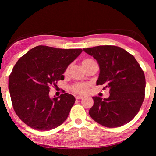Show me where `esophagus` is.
<instances>
[{"mask_svg": "<svg viewBox=\"0 0 156 156\" xmlns=\"http://www.w3.org/2000/svg\"><path fill=\"white\" fill-rule=\"evenodd\" d=\"M82 98H83V97H82V96H76V99H77V100L78 99L79 100V99H82Z\"/></svg>", "mask_w": 156, "mask_h": 156, "instance_id": "1", "label": "esophagus"}]
</instances>
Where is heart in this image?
Listing matches in <instances>:
<instances>
[{
	"instance_id": "1",
	"label": "heart",
	"mask_w": 156,
	"mask_h": 156,
	"mask_svg": "<svg viewBox=\"0 0 156 156\" xmlns=\"http://www.w3.org/2000/svg\"><path fill=\"white\" fill-rule=\"evenodd\" d=\"M93 62H95L91 59H85L82 61V65L83 66L84 65H87V64H90V63H93ZM69 67L66 68L64 72V74H68L69 72ZM89 86H90V84L88 83H87V82H77V83L72 84L70 87V89L73 92H74L76 94H84L88 92Z\"/></svg>"
}]
</instances>
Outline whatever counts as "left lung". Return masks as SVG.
Wrapping results in <instances>:
<instances>
[{"mask_svg": "<svg viewBox=\"0 0 156 156\" xmlns=\"http://www.w3.org/2000/svg\"><path fill=\"white\" fill-rule=\"evenodd\" d=\"M97 59L100 68L97 85L110 89L108 98L93 97L89 115L109 128L128 123L138 113L145 98L144 72L133 55L115 45L83 49Z\"/></svg>", "mask_w": 156, "mask_h": 156, "instance_id": "1", "label": "left lung"}]
</instances>
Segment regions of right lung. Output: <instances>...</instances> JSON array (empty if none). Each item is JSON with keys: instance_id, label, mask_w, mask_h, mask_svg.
<instances>
[{"instance_id": "1", "label": "right lung", "mask_w": 156, "mask_h": 156, "mask_svg": "<svg viewBox=\"0 0 156 156\" xmlns=\"http://www.w3.org/2000/svg\"><path fill=\"white\" fill-rule=\"evenodd\" d=\"M82 49L36 46L20 58L9 78L12 107L20 119L39 131L58 127L67 119L76 99L68 93L50 98L51 86L63 80L68 66Z\"/></svg>"}]
</instances>
